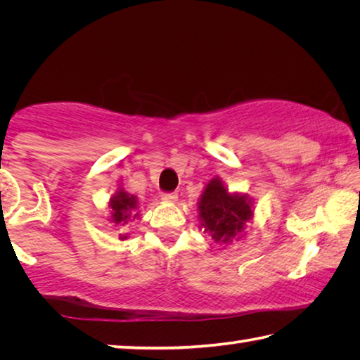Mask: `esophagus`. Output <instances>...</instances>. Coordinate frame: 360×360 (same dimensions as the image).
<instances>
[{
  "label": "esophagus",
  "instance_id": "obj_1",
  "mask_svg": "<svg viewBox=\"0 0 360 360\" xmlns=\"http://www.w3.org/2000/svg\"><path fill=\"white\" fill-rule=\"evenodd\" d=\"M162 200L163 202H168V203H176L178 202V193H163L162 195Z\"/></svg>",
  "mask_w": 360,
  "mask_h": 360
}]
</instances>
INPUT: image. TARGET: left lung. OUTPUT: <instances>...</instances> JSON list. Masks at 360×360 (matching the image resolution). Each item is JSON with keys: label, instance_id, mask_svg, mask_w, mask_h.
<instances>
[{"label": "left lung", "instance_id": "obj_1", "mask_svg": "<svg viewBox=\"0 0 360 360\" xmlns=\"http://www.w3.org/2000/svg\"><path fill=\"white\" fill-rule=\"evenodd\" d=\"M198 225L217 245H231L245 236L254 217V200L248 193L230 192L216 176L206 182L198 198Z\"/></svg>", "mask_w": 360, "mask_h": 360}]
</instances>
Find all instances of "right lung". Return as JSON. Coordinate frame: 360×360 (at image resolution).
<instances>
[{"mask_svg":"<svg viewBox=\"0 0 360 360\" xmlns=\"http://www.w3.org/2000/svg\"><path fill=\"white\" fill-rule=\"evenodd\" d=\"M109 221L114 224V227H125L127 224L135 221L139 217V200L136 195H131L125 191L124 187L119 186L117 191L109 198ZM129 233H120L119 240H127Z\"/></svg>","mask_w":360,"mask_h":360,"instance_id":"right-lung-1","label":"right lung"}]
</instances>
